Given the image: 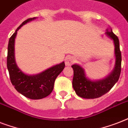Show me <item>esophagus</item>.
Here are the masks:
<instances>
[{
    "label": "esophagus",
    "instance_id": "obj_1",
    "mask_svg": "<svg viewBox=\"0 0 128 128\" xmlns=\"http://www.w3.org/2000/svg\"><path fill=\"white\" fill-rule=\"evenodd\" d=\"M74 62V58L71 56H66V59H65V64L66 66H70L71 64Z\"/></svg>",
    "mask_w": 128,
    "mask_h": 128
}]
</instances>
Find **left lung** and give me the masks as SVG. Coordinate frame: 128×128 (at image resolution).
I'll use <instances>...</instances> for the list:
<instances>
[{
    "mask_svg": "<svg viewBox=\"0 0 128 128\" xmlns=\"http://www.w3.org/2000/svg\"><path fill=\"white\" fill-rule=\"evenodd\" d=\"M106 35L112 40L114 44L115 65L113 70L103 79L92 80L90 79L85 73V70L79 64H74L72 66L74 70L72 80L73 88L76 94L83 98L94 99L101 97L112 89L119 80L121 73L122 56L120 50L119 39L112 32V28L107 29Z\"/></svg>",
    "mask_w": 128,
    "mask_h": 128,
    "instance_id": "obj_1",
    "label": "left lung"
}]
</instances>
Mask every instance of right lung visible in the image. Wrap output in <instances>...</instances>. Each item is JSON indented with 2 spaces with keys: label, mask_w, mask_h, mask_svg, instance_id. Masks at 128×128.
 <instances>
[{
  "label": "right lung",
  "mask_w": 128,
  "mask_h": 128,
  "mask_svg": "<svg viewBox=\"0 0 128 128\" xmlns=\"http://www.w3.org/2000/svg\"><path fill=\"white\" fill-rule=\"evenodd\" d=\"M36 18L34 17L27 19L18 27L9 39L7 55V68L12 84L19 93L32 100L42 99L50 95L54 88L56 78L65 67L64 62H62L41 73L29 75L24 73L17 66L14 56V42L17 31L23 25Z\"/></svg>",
  "instance_id": "add662e5"
}]
</instances>
